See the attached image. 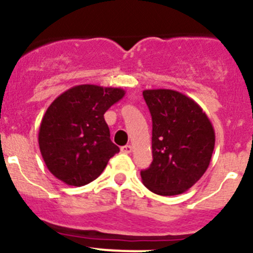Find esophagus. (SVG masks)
<instances>
[{"label":"esophagus","instance_id":"esophagus-1","mask_svg":"<svg viewBox=\"0 0 253 253\" xmlns=\"http://www.w3.org/2000/svg\"><path fill=\"white\" fill-rule=\"evenodd\" d=\"M121 152L125 153V154H129L132 152V145H124V147H121Z\"/></svg>","mask_w":253,"mask_h":253}]
</instances>
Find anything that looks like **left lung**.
Returning a JSON list of instances; mask_svg holds the SVG:
<instances>
[{"label": "left lung", "instance_id": "obj_1", "mask_svg": "<svg viewBox=\"0 0 253 253\" xmlns=\"http://www.w3.org/2000/svg\"><path fill=\"white\" fill-rule=\"evenodd\" d=\"M153 121V162L142 170V182L160 196L192 187L208 169L215 144L211 120L200 105L171 89L143 91Z\"/></svg>", "mask_w": 253, "mask_h": 253}]
</instances>
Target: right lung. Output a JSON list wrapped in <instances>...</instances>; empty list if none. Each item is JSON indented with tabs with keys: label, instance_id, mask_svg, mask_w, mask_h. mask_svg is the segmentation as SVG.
<instances>
[{
	"label": "right lung",
	"instance_id": "add662e5",
	"mask_svg": "<svg viewBox=\"0 0 253 253\" xmlns=\"http://www.w3.org/2000/svg\"><path fill=\"white\" fill-rule=\"evenodd\" d=\"M125 96L121 88L81 84L58 95L39 128V148L48 171L70 186L95 180L120 152L104 114Z\"/></svg>",
	"mask_w": 253,
	"mask_h": 253
}]
</instances>
